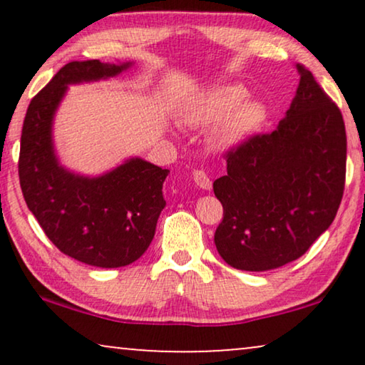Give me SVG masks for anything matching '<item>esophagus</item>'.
<instances>
[{"instance_id": "34e87169", "label": "esophagus", "mask_w": 365, "mask_h": 365, "mask_svg": "<svg viewBox=\"0 0 365 365\" xmlns=\"http://www.w3.org/2000/svg\"><path fill=\"white\" fill-rule=\"evenodd\" d=\"M192 179L194 182H196V186H199L201 189H211L212 186L211 178H209L207 173L202 171V169H196V171L192 173Z\"/></svg>"}]
</instances>
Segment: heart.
Returning <instances> with one entry per match:
<instances>
[{
    "mask_svg": "<svg viewBox=\"0 0 365 365\" xmlns=\"http://www.w3.org/2000/svg\"><path fill=\"white\" fill-rule=\"evenodd\" d=\"M246 98V88L224 84L189 104L182 111V121L191 128L217 123L211 134L212 143L222 149L239 146L259 131L267 119L264 103Z\"/></svg>",
    "mask_w": 365,
    "mask_h": 365,
    "instance_id": "1",
    "label": "heart"
}]
</instances>
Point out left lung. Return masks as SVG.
Wrapping results in <instances>:
<instances>
[{
	"label": "left lung",
	"mask_w": 365,
	"mask_h": 365,
	"mask_svg": "<svg viewBox=\"0 0 365 365\" xmlns=\"http://www.w3.org/2000/svg\"><path fill=\"white\" fill-rule=\"evenodd\" d=\"M299 86L286 118L224 154L214 181L222 221L217 252L241 271L296 261L331 226L346 184L347 138L341 109L312 73L296 64Z\"/></svg>",
	"instance_id": "left-lung-1"
}]
</instances>
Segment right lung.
<instances>
[{"instance_id":"add662e5","label":"right lung","mask_w":365,"mask_h":365,"mask_svg":"<svg viewBox=\"0 0 365 365\" xmlns=\"http://www.w3.org/2000/svg\"><path fill=\"white\" fill-rule=\"evenodd\" d=\"M128 66L99 59L64 64L31 99L23 123L18 174L29 211L59 251L96 267L128 266L143 256L166 206L169 171L136 158L104 176H76L58 164L51 123L68 84L116 76Z\"/></svg>"}]
</instances>
